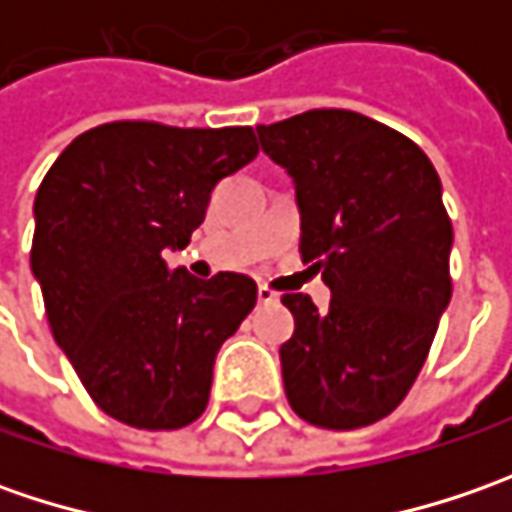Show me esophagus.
<instances>
[{
    "label": "esophagus",
    "mask_w": 512,
    "mask_h": 512,
    "mask_svg": "<svg viewBox=\"0 0 512 512\" xmlns=\"http://www.w3.org/2000/svg\"><path fill=\"white\" fill-rule=\"evenodd\" d=\"M256 299H259V305H276V302H279V296H276L270 287H259V290H256Z\"/></svg>",
    "instance_id": "34e87169"
}]
</instances>
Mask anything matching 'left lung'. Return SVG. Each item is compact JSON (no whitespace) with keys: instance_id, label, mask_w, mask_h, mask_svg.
Wrapping results in <instances>:
<instances>
[{"instance_id":"left-lung-1","label":"left lung","mask_w":512,"mask_h":512,"mask_svg":"<svg viewBox=\"0 0 512 512\" xmlns=\"http://www.w3.org/2000/svg\"><path fill=\"white\" fill-rule=\"evenodd\" d=\"M267 156L293 179L299 250L330 287L325 313L305 293L279 347L296 416L327 430L384 419L422 370L450 305L453 225L424 150L353 110H307L259 125Z\"/></svg>"}]
</instances>
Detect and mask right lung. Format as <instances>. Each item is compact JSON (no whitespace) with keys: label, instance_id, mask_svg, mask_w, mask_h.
Masks as SVG:
<instances>
[{"label":"right lung","instance_id":"add662e5","mask_svg":"<svg viewBox=\"0 0 512 512\" xmlns=\"http://www.w3.org/2000/svg\"><path fill=\"white\" fill-rule=\"evenodd\" d=\"M259 153L253 128L110 122L59 153L33 202L30 270L90 399L139 430L205 413L219 347L256 305L242 273L170 270L213 187Z\"/></svg>","mask_w":512,"mask_h":512}]
</instances>
